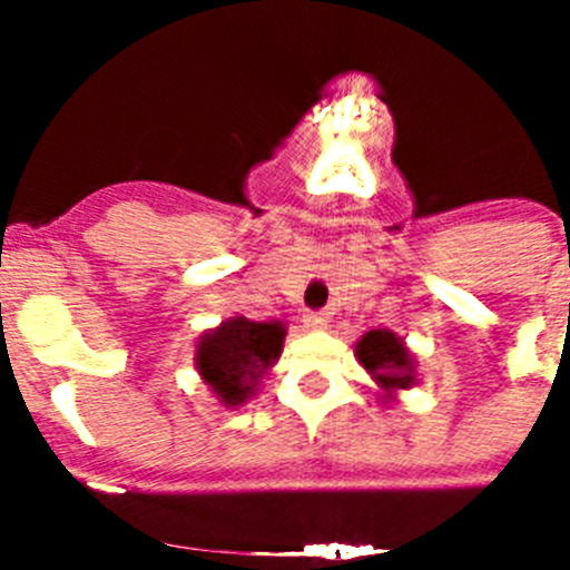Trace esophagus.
<instances>
[{
    "mask_svg": "<svg viewBox=\"0 0 570 570\" xmlns=\"http://www.w3.org/2000/svg\"><path fill=\"white\" fill-rule=\"evenodd\" d=\"M305 328L308 331H325L328 328V314H322V311H311V314H305Z\"/></svg>",
    "mask_w": 570,
    "mask_h": 570,
    "instance_id": "obj_1",
    "label": "esophagus"
}]
</instances>
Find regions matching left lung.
I'll list each match as a JSON object with an SVG mask.
<instances>
[{
  "instance_id": "8db88e82",
  "label": "left lung",
  "mask_w": 570,
  "mask_h": 570,
  "mask_svg": "<svg viewBox=\"0 0 570 570\" xmlns=\"http://www.w3.org/2000/svg\"><path fill=\"white\" fill-rule=\"evenodd\" d=\"M356 360L362 362L371 380L382 391V400L391 402L396 391H407L416 382L414 354L407 351L405 342L387 328L367 331L356 342Z\"/></svg>"
}]
</instances>
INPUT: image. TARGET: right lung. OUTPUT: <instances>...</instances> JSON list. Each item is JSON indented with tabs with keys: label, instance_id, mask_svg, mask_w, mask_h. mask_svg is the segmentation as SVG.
<instances>
[{
	"label": "right lung",
	"instance_id": "1",
	"mask_svg": "<svg viewBox=\"0 0 570 570\" xmlns=\"http://www.w3.org/2000/svg\"><path fill=\"white\" fill-rule=\"evenodd\" d=\"M285 325L282 322H250L230 316L219 328L199 336L196 371L223 405H245L256 385L279 360Z\"/></svg>",
	"mask_w": 570,
	"mask_h": 570
}]
</instances>
